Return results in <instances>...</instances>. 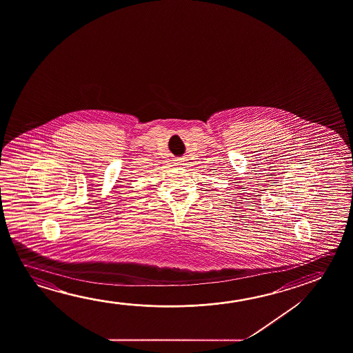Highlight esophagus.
<instances>
[{
    "mask_svg": "<svg viewBox=\"0 0 353 353\" xmlns=\"http://www.w3.org/2000/svg\"><path fill=\"white\" fill-rule=\"evenodd\" d=\"M176 165H183V160L182 159H179V160H176Z\"/></svg>",
    "mask_w": 353,
    "mask_h": 353,
    "instance_id": "34e87169",
    "label": "esophagus"
}]
</instances>
